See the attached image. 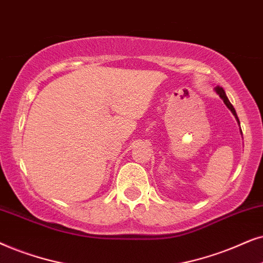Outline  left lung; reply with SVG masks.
<instances>
[{
  "instance_id": "8db88e82",
  "label": "left lung",
  "mask_w": 263,
  "mask_h": 263,
  "mask_svg": "<svg viewBox=\"0 0 263 263\" xmlns=\"http://www.w3.org/2000/svg\"><path fill=\"white\" fill-rule=\"evenodd\" d=\"M215 91H216V93H218V95H219L220 97H221L222 101H223V103L226 104L227 108H229V109H230L231 111H232V114L234 115V118L237 119L238 124H239V119H238V117H237V113H236V110H234L233 106H232V104H231L229 99H227V96H226V93H225V90H223L221 86H216V87H215Z\"/></svg>"
}]
</instances>
